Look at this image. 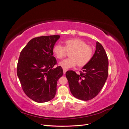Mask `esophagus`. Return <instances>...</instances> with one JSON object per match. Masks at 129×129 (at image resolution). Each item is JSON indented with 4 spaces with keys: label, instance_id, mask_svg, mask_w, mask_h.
Returning <instances> with one entry per match:
<instances>
[{
    "label": "esophagus",
    "instance_id": "esophagus-1",
    "mask_svg": "<svg viewBox=\"0 0 129 129\" xmlns=\"http://www.w3.org/2000/svg\"><path fill=\"white\" fill-rule=\"evenodd\" d=\"M63 74H65L66 73V72H67V71H66V69H63Z\"/></svg>",
    "mask_w": 129,
    "mask_h": 129
}]
</instances>
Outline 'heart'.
<instances>
[{
	"label": "heart",
	"instance_id": "heart-1",
	"mask_svg": "<svg viewBox=\"0 0 129 129\" xmlns=\"http://www.w3.org/2000/svg\"><path fill=\"white\" fill-rule=\"evenodd\" d=\"M64 47L60 44H56L53 47L55 56L61 59L69 54L70 58L60 62L59 65L64 69L73 68L77 64L83 67L91 60L93 55V48L87 45L84 41L80 39H72L66 40Z\"/></svg>",
	"mask_w": 129,
	"mask_h": 129
}]
</instances>
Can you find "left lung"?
Here are the masks:
<instances>
[{
    "instance_id": "1",
    "label": "left lung",
    "mask_w": 129,
    "mask_h": 129,
    "mask_svg": "<svg viewBox=\"0 0 129 129\" xmlns=\"http://www.w3.org/2000/svg\"><path fill=\"white\" fill-rule=\"evenodd\" d=\"M108 58L102 45L96 42V50L91 60L77 74L66 73L72 95L76 98L88 101L94 98L102 89L108 75Z\"/></svg>"
}]
</instances>
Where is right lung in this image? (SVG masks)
I'll list each match as a JSON object with an SVG mask.
<instances>
[{
	"label": "right lung",
	"instance_id": "add662e5",
	"mask_svg": "<svg viewBox=\"0 0 129 129\" xmlns=\"http://www.w3.org/2000/svg\"><path fill=\"white\" fill-rule=\"evenodd\" d=\"M60 37L34 38L20 52L17 75L25 94L36 102H48L55 97L57 80L63 74L61 66L53 68L57 64L53 47Z\"/></svg>",
	"mask_w": 129,
	"mask_h": 129
}]
</instances>
